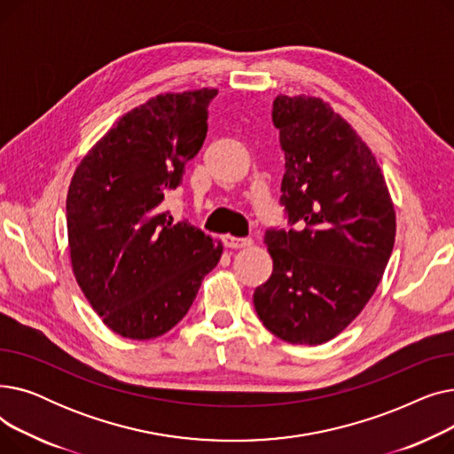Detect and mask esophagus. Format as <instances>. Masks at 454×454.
<instances>
[{
  "label": "esophagus",
  "mask_w": 454,
  "mask_h": 454,
  "mask_svg": "<svg viewBox=\"0 0 454 454\" xmlns=\"http://www.w3.org/2000/svg\"><path fill=\"white\" fill-rule=\"evenodd\" d=\"M223 243L228 248H247L250 247L254 241L250 237H233V235H223Z\"/></svg>",
  "instance_id": "esophagus-1"
}]
</instances>
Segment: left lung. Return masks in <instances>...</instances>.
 I'll return each mask as SVG.
<instances>
[{"label": "left lung", "instance_id": "left-lung-1", "mask_svg": "<svg viewBox=\"0 0 454 454\" xmlns=\"http://www.w3.org/2000/svg\"><path fill=\"white\" fill-rule=\"evenodd\" d=\"M281 204L300 230H267L272 274L254 291L259 320L289 344L318 346L361 315L395 241V209L363 137L329 103L279 93Z\"/></svg>", "mask_w": 454, "mask_h": 454}]
</instances>
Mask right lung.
Wrapping results in <instances>:
<instances>
[{"instance_id": "obj_1", "label": "right lung", "mask_w": 454, "mask_h": 454, "mask_svg": "<svg viewBox=\"0 0 454 454\" xmlns=\"http://www.w3.org/2000/svg\"><path fill=\"white\" fill-rule=\"evenodd\" d=\"M215 95L169 91L132 108L71 178V270L103 324L125 339L149 340L175 327L223 255L221 241L163 211L206 139Z\"/></svg>"}]
</instances>
